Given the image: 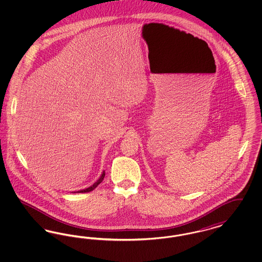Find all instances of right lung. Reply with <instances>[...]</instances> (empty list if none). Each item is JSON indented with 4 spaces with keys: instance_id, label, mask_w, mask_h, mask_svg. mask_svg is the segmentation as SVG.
<instances>
[{
    "instance_id": "obj_1",
    "label": "right lung",
    "mask_w": 262,
    "mask_h": 262,
    "mask_svg": "<svg viewBox=\"0 0 262 262\" xmlns=\"http://www.w3.org/2000/svg\"><path fill=\"white\" fill-rule=\"evenodd\" d=\"M104 177H105V172L103 171V173L101 174L100 176L99 179L91 186V187H88V188H85V189H81V190H78L77 192H79V193H82V192H89V191H91V190H93L95 187H97L99 184H101V182L103 181V179H104Z\"/></svg>"
}]
</instances>
